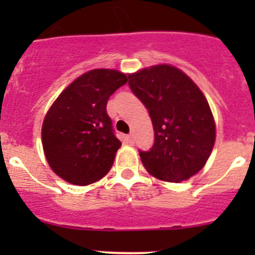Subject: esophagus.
<instances>
[{"label": "esophagus", "instance_id": "obj_1", "mask_svg": "<svg viewBox=\"0 0 255 255\" xmlns=\"http://www.w3.org/2000/svg\"><path fill=\"white\" fill-rule=\"evenodd\" d=\"M126 138H128L129 143H134V135H132V134H129L128 136H126Z\"/></svg>", "mask_w": 255, "mask_h": 255}]
</instances>
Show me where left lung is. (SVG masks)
Segmentation results:
<instances>
[{
    "instance_id": "obj_1",
    "label": "left lung",
    "mask_w": 255,
    "mask_h": 255,
    "mask_svg": "<svg viewBox=\"0 0 255 255\" xmlns=\"http://www.w3.org/2000/svg\"><path fill=\"white\" fill-rule=\"evenodd\" d=\"M132 93L147 107L154 130L149 150H139L148 172L164 181H184L211 155L216 125L206 97L181 70L157 65L129 75Z\"/></svg>"
}]
</instances>
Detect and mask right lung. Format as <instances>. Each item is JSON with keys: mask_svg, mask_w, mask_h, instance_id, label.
<instances>
[{"mask_svg": "<svg viewBox=\"0 0 255 255\" xmlns=\"http://www.w3.org/2000/svg\"><path fill=\"white\" fill-rule=\"evenodd\" d=\"M126 83L128 76L117 70H91L75 79L51 106L42 126V144L49 166L61 179L89 185L112 167L121 141L106 106Z\"/></svg>", "mask_w": 255, "mask_h": 255, "instance_id": "1", "label": "right lung"}]
</instances>
